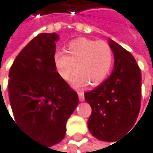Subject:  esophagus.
Segmentation results:
<instances>
[{
    "label": "esophagus",
    "instance_id": "obj_1",
    "mask_svg": "<svg viewBox=\"0 0 153 153\" xmlns=\"http://www.w3.org/2000/svg\"><path fill=\"white\" fill-rule=\"evenodd\" d=\"M78 98H79V101L80 102H83L85 100V96L83 92H78Z\"/></svg>",
    "mask_w": 153,
    "mask_h": 153
}]
</instances>
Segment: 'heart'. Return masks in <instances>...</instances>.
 <instances>
[{"instance_id":"obj_1","label":"heart","mask_w":153,"mask_h":153,"mask_svg":"<svg viewBox=\"0 0 153 153\" xmlns=\"http://www.w3.org/2000/svg\"><path fill=\"white\" fill-rule=\"evenodd\" d=\"M53 63L64 80H68L76 71L71 81L75 88H84L88 84L95 87L102 84L111 72L114 51L105 41L80 38L70 42L66 53L55 52Z\"/></svg>"}]
</instances>
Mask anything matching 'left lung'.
I'll use <instances>...</instances> for the list:
<instances>
[{"label": "left lung", "instance_id": "left-lung-1", "mask_svg": "<svg viewBox=\"0 0 153 153\" xmlns=\"http://www.w3.org/2000/svg\"><path fill=\"white\" fill-rule=\"evenodd\" d=\"M114 57V70L105 81L85 93L91 106L88 126L93 137L115 141L133 127L140 109L141 73L129 51L110 39Z\"/></svg>", "mask_w": 153, "mask_h": 153}]
</instances>
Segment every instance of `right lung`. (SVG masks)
<instances>
[{
	"instance_id": "1",
	"label": "right lung",
	"mask_w": 153,
	"mask_h": 153,
	"mask_svg": "<svg viewBox=\"0 0 153 153\" xmlns=\"http://www.w3.org/2000/svg\"><path fill=\"white\" fill-rule=\"evenodd\" d=\"M58 39L56 33L38 35L19 52L9 72L13 122L27 136L48 147L64 140L66 121L78 104L77 93L54 66Z\"/></svg>"
}]
</instances>
